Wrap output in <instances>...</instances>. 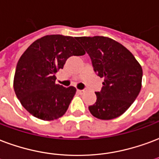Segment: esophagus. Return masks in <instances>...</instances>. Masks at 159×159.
<instances>
[{
    "label": "esophagus",
    "instance_id": "34e87169",
    "mask_svg": "<svg viewBox=\"0 0 159 159\" xmlns=\"http://www.w3.org/2000/svg\"><path fill=\"white\" fill-rule=\"evenodd\" d=\"M77 91H78L80 94H83V93H84L85 91H86V89H78Z\"/></svg>",
    "mask_w": 159,
    "mask_h": 159
}]
</instances>
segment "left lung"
<instances>
[{
	"label": "left lung",
	"mask_w": 159,
	"mask_h": 159,
	"mask_svg": "<svg viewBox=\"0 0 159 159\" xmlns=\"http://www.w3.org/2000/svg\"><path fill=\"white\" fill-rule=\"evenodd\" d=\"M95 72L104 78L97 100L89 110L95 117L111 120L128 109L142 88L143 69L132 52L116 40L103 36L79 37Z\"/></svg>",
	"instance_id": "obj_1"
}]
</instances>
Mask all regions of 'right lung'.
<instances>
[{"label":"right lung","mask_w":159,"mask_h":159,"mask_svg":"<svg viewBox=\"0 0 159 159\" xmlns=\"http://www.w3.org/2000/svg\"><path fill=\"white\" fill-rule=\"evenodd\" d=\"M77 38L46 35L27 48L16 64L13 88L21 106L43 120L61 117L76 93L74 86L56 84V73L70 56L84 55Z\"/></svg>","instance_id":"right-lung-1"}]
</instances>
